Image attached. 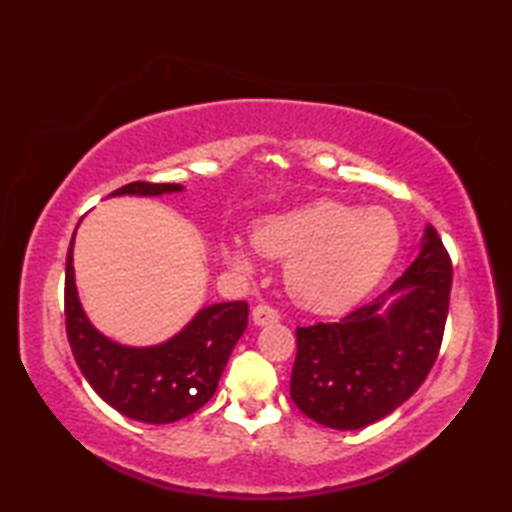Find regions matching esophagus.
Wrapping results in <instances>:
<instances>
[{
  "mask_svg": "<svg viewBox=\"0 0 512 512\" xmlns=\"http://www.w3.org/2000/svg\"><path fill=\"white\" fill-rule=\"evenodd\" d=\"M253 321H255V325L277 323L279 321V312H277V308L268 306V303H259V306L253 308Z\"/></svg>",
  "mask_w": 512,
  "mask_h": 512,
  "instance_id": "obj_1",
  "label": "esophagus"
}]
</instances>
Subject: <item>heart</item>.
Returning a JSON list of instances; mask_svg holds the SVG:
<instances>
[{
  "label": "heart",
  "instance_id": "1",
  "mask_svg": "<svg viewBox=\"0 0 512 512\" xmlns=\"http://www.w3.org/2000/svg\"><path fill=\"white\" fill-rule=\"evenodd\" d=\"M259 253L286 264V284L301 306L339 312L363 299L383 277L400 246L396 217L380 206L356 209L317 200L266 217L253 228ZM228 262L248 268L253 253L242 242L224 246Z\"/></svg>",
  "mask_w": 512,
  "mask_h": 512
}]
</instances>
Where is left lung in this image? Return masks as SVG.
Instances as JSON below:
<instances>
[{
  "instance_id": "8db88e82",
  "label": "left lung",
  "mask_w": 512,
  "mask_h": 512,
  "mask_svg": "<svg viewBox=\"0 0 512 512\" xmlns=\"http://www.w3.org/2000/svg\"><path fill=\"white\" fill-rule=\"evenodd\" d=\"M453 266L427 226L420 255L383 295L339 323L297 328L290 398L314 422L352 431L389 416L436 363L449 314ZM396 296L382 312V303Z\"/></svg>"
}]
</instances>
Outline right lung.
Listing matches in <instances>:
<instances>
[{"label":"right lung","instance_id":"add662e5","mask_svg":"<svg viewBox=\"0 0 512 512\" xmlns=\"http://www.w3.org/2000/svg\"><path fill=\"white\" fill-rule=\"evenodd\" d=\"M182 191L171 182H129L110 195H162ZM72 244L65 259V332L74 361L107 405L123 416L169 424L191 416L211 400L235 343L248 325V303L206 306L167 343L127 347L107 339L85 317L76 297Z\"/></svg>","mask_w":512,"mask_h":512}]
</instances>
